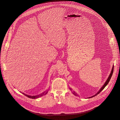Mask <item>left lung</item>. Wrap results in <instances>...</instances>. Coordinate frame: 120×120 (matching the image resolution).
<instances>
[{"mask_svg": "<svg viewBox=\"0 0 120 120\" xmlns=\"http://www.w3.org/2000/svg\"><path fill=\"white\" fill-rule=\"evenodd\" d=\"M114 65H113V67H112V69H111V73L110 74V75H109L108 76V79H107V80H106V81L105 82V84L103 85L102 86V87H101V88H100V89L99 90V91H98L97 93L96 94H95L94 95H93V96H92L90 97H88V98H93L95 96H96L97 94H99L100 92H101V91H102L104 89V88H105V87L107 86V85L108 84V83H109V82L110 81V79H111V76H112V74H113V70H114ZM69 89H70V90L71 91H72V89H71V88H69ZM72 93L73 94H74L75 95V96H79L78 95V94H77L76 93V92H75V91H73V92L72 91Z\"/></svg>", "mask_w": 120, "mask_h": 120, "instance_id": "obj_1", "label": "left lung"}]
</instances>
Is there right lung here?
Segmentation results:
<instances>
[{
	"label": "right lung",
	"mask_w": 120,
	"mask_h": 120,
	"mask_svg": "<svg viewBox=\"0 0 120 120\" xmlns=\"http://www.w3.org/2000/svg\"><path fill=\"white\" fill-rule=\"evenodd\" d=\"M48 91H49V90H46V91H45L43 92H42V93L40 94H38V95H35V96H34H34L29 95H27L26 94L24 93H22H22L23 94H24L25 96L28 97V98H32V99H36V98H40V97H41L43 96L44 95H45V94H47V93H48Z\"/></svg>",
	"instance_id": "obj_1"
}]
</instances>
